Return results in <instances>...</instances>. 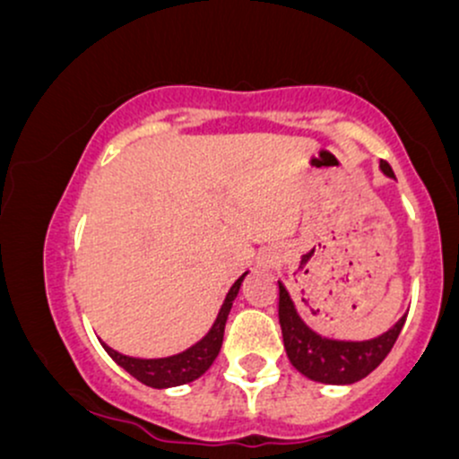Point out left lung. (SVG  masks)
I'll return each mask as SVG.
<instances>
[{
    "instance_id": "8db88e82",
    "label": "left lung",
    "mask_w": 459,
    "mask_h": 459,
    "mask_svg": "<svg viewBox=\"0 0 459 459\" xmlns=\"http://www.w3.org/2000/svg\"><path fill=\"white\" fill-rule=\"evenodd\" d=\"M380 170L394 178L393 168L380 161ZM278 319H281L284 350L289 360L308 380L321 384H354L367 377L388 351L393 350L399 332L405 324V315L393 328L368 341H339L321 336L299 317L296 304L287 287L278 281Z\"/></svg>"
}]
</instances>
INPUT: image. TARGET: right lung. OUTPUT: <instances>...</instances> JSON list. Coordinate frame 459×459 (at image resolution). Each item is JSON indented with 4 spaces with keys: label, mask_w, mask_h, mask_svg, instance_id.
<instances>
[{
    "label": "right lung",
    "mask_w": 459,
    "mask_h": 459,
    "mask_svg": "<svg viewBox=\"0 0 459 459\" xmlns=\"http://www.w3.org/2000/svg\"><path fill=\"white\" fill-rule=\"evenodd\" d=\"M246 273L237 278L233 287L229 289L222 307L218 310V317H215L213 325L209 328L207 334H204L196 345H192L189 350L181 351V354L168 356V358H134V356L120 354V351L112 350V347L105 343H103V350L112 356L116 365L123 367L129 376H134L135 380H140L142 384H146V386L151 388L181 386V384L198 380V377L213 365V360L220 354V347H222V339H224L226 319H229V313L230 308H233V302L237 293H239V287L241 282H244Z\"/></svg>",
    "instance_id": "right-lung-1"
}]
</instances>
